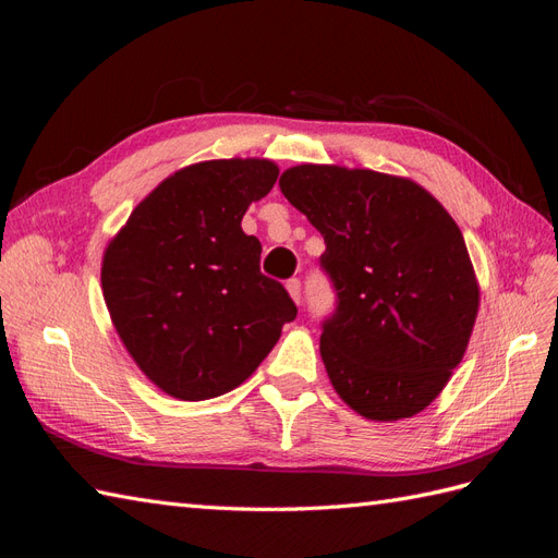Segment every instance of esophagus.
Instances as JSON below:
<instances>
[{
    "label": "esophagus",
    "instance_id": "esophagus-1",
    "mask_svg": "<svg viewBox=\"0 0 558 558\" xmlns=\"http://www.w3.org/2000/svg\"><path fill=\"white\" fill-rule=\"evenodd\" d=\"M286 289H289V293H291V298L295 302H300V298H302V283H300V279H289V281H286Z\"/></svg>",
    "mask_w": 558,
    "mask_h": 558
}]
</instances>
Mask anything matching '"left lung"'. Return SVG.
Returning a JSON list of instances; mask_svg holds the SVG:
<instances>
[{
	"instance_id": "obj_1",
	"label": "left lung",
	"mask_w": 558,
	"mask_h": 558,
	"mask_svg": "<svg viewBox=\"0 0 558 558\" xmlns=\"http://www.w3.org/2000/svg\"><path fill=\"white\" fill-rule=\"evenodd\" d=\"M281 193L324 234L335 291L320 359L335 391L373 421L418 414L461 363L480 307L463 234L410 179L300 165Z\"/></svg>"
}]
</instances>
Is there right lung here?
I'll return each mask as SVG.
<instances>
[{
	"label": "right lung",
	"instance_id": "1",
	"mask_svg": "<svg viewBox=\"0 0 558 558\" xmlns=\"http://www.w3.org/2000/svg\"><path fill=\"white\" fill-rule=\"evenodd\" d=\"M279 177L269 160H209L165 179L128 218L102 263L113 326L142 373L179 400L240 386L298 316L260 272L242 216Z\"/></svg>",
	"mask_w": 558,
	"mask_h": 558
}]
</instances>
